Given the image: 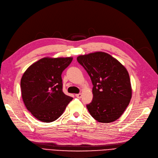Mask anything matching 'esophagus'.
<instances>
[{
  "instance_id": "obj_1",
  "label": "esophagus",
  "mask_w": 158,
  "mask_h": 158,
  "mask_svg": "<svg viewBox=\"0 0 158 158\" xmlns=\"http://www.w3.org/2000/svg\"><path fill=\"white\" fill-rule=\"evenodd\" d=\"M75 96L78 98H81V97H82V94L81 93H79V94H75Z\"/></svg>"
}]
</instances>
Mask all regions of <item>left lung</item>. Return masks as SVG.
Instances as JSON below:
<instances>
[{"label":"left lung","mask_w":158,"mask_h":158,"mask_svg":"<svg viewBox=\"0 0 158 158\" xmlns=\"http://www.w3.org/2000/svg\"><path fill=\"white\" fill-rule=\"evenodd\" d=\"M77 62L88 73L93 85V98L86 105L90 114L100 123L119 119L132 96L129 75L118 60L103 52L81 55Z\"/></svg>","instance_id":"left-lung-1"}]
</instances>
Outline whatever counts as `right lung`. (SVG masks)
Here are the masks:
<instances>
[{
    "label": "right lung",
    "mask_w": 158,
    "mask_h": 158,
    "mask_svg": "<svg viewBox=\"0 0 158 158\" xmlns=\"http://www.w3.org/2000/svg\"><path fill=\"white\" fill-rule=\"evenodd\" d=\"M73 58H43L24 72L20 83L22 96L35 118L50 123L62 115L73 98L62 90V73Z\"/></svg>",
    "instance_id": "1"
}]
</instances>
